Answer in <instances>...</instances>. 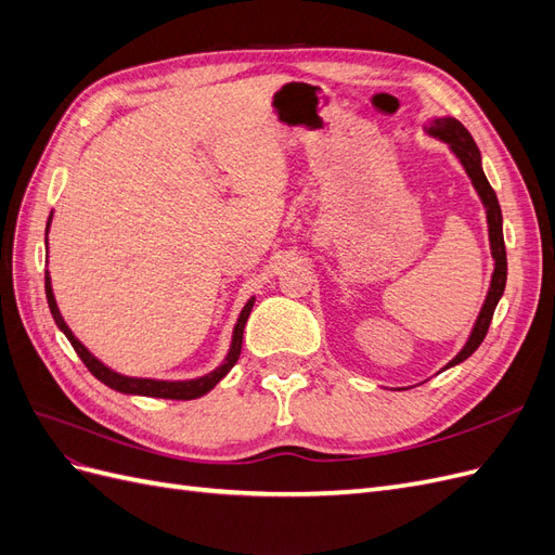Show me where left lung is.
Listing matches in <instances>:
<instances>
[{"instance_id":"left-lung-1","label":"left lung","mask_w":555,"mask_h":555,"mask_svg":"<svg viewBox=\"0 0 555 555\" xmlns=\"http://www.w3.org/2000/svg\"><path fill=\"white\" fill-rule=\"evenodd\" d=\"M428 133H433V137H438L451 145L453 153H456V157L465 166L469 180H473L475 190L479 192L483 206H486V217H489V238H491V251L495 259V271H493L489 296H486V304L479 312V319L473 328V335H469V340L461 349V354L447 365V367H451V365L465 361L467 357H473L475 349L483 343L486 333H489L495 306H498V300H500L502 292H505V284H507V249H505V238H502V212H500L498 196L489 184V180H486V176H483L481 155H479V147H477L475 139L469 137V131L456 120V117H438V120L430 122Z\"/></svg>"}]
</instances>
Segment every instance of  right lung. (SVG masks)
<instances>
[{
    "instance_id": "add662e5",
    "label": "right lung",
    "mask_w": 555,
    "mask_h": 555,
    "mask_svg": "<svg viewBox=\"0 0 555 555\" xmlns=\"http://www.w3.org/2000/svg\"><path fill=\"white\" fill-rule=\"evenodd\" d=\"M48 227H50V217H48V224H46V233H48ZM48 245V243H46ZM46 298H48V308L50 312H53V319L55 324L60 326V331L66 335V340L72 343V347L76 349V354L80 357V361L86 363L88 371L99 379L104 382L106 386H111V389L120 391V393H133V396H150V398H166V400H192V398H198L208 393L212 386L220 382L233 365H236L238 357H241V349H243V328H245V322L247 317L251 312V306H255V298L247 300V306L243 308L241 317H238V324L236 328H233V343H231V349H229V357L227 361L217 367L215 373L206 375V377H198V379H190V382H157V379H137V377H125V375H117L113 373L111 367H106L102 361L94 359L90 351L82 347L78 343L76 335L72 333V328L64 324V319L57 310V304H55V296H53V289H50V278H48V271H46Z\"/></svg>"
}]
</instances>
